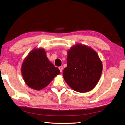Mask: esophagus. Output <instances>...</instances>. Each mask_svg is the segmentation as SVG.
<instances>
[{
    "instance_id": "1",
    "label": "esophagus",
    "mask_w": 125,
    "mask_h": 125,
    "mask_svg": "<svg viewBox=\"0 0 125 125\" xmlns=\"http://www.w3.org/2000/svg\"><path fill=\"white\" fill-rule=\"evenodd\" d=\"M59 69H60V70L61 73H62V70H63V67H62V66H61V67H59Z\"/></svg>"
}]
</instances>
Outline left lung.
I'll return each mask as SVG.
<instances>
[{
	"instance_id": "8db88e82",
	"label": "left lung",
	"mask_w": 125,
	"mask_h": 125,
	"mask_svg": "<svg viewBox=\"0 0 125 125\" xmlns=\"http://www.w3.org/2000/svg\"><path fill=\"white\" fill-rule=\"evenodd\" d=\"M67 67L63 72L66 83L75 91L85 93L96 86L101 77L102 63L89 46L77 44L67 51Z\"/></svg>"
}]
</instances>
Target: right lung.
<instances>
[{
  "instance_id": "1",
  "label": "right lung",
  "mask_w": 125,
  "mask_h": 125,
  "mask_svg": "<svg viewBox=\"0 0 125 125\" xmlns=\"http://www.w3.org/2000/svg\"><path fill=\"white\" fill-rule=\"evenodd\" d=\"M21 72L25 83L31 88L40 90L49 84L60 71L49 61L42 48L32 50L24 60Z\"/></svg>"
}]
</instances>
